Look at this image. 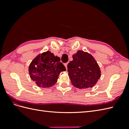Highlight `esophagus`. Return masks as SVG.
<instances>
[{"instance_id":"1","label":"esophagus","mask_w":129,"mask_h":129,"mask_svg":"<svg viewBox=\"0 0 129 129\" xmlns=\"http://www.w3.org/2000/svg\"><path fill=\"white\" fill-rule=\"evenodd\" d=\"M68 63H66L64 64L65 67H66V69H67V65H68Z\"/></svg>"}]
</instances>
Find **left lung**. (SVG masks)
<instances>
[{"label": "left lung", "instance_id": "left-lung-1", "mask_svg": "<svg viewBox=\"0 0 129 129\" xmlns=\"http://www.w3.org/2000/svg\"><path fill=\"white\" fill-rule=\"evenodd\" d=\"M67 65L68 75L74 87L79 89L93 87L101 77L98 63L90 54L78 50Z\"/></svg>", "mask_w": 129, "mask_h": 129}]
</instances>
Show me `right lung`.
I'll use <instances>...</instances> for the list:
<instances>
[{"mask_svg": "<svg viewBox=\"0 0 129 129\" xmlns=\"http://www.w3.org/2000/svg\"><path fill=\"white\" fill-rule=\"evenodd\" d=\"M32 79L39 87L49 88L57 81L61 72L66 71L60 57L49 51L39 54L31 62L28 68Z\"/></svg>", "mask_w": 129, "mask_h": 129, "instance_id": "add662e5", "label": "right lung"}]
</instances>
